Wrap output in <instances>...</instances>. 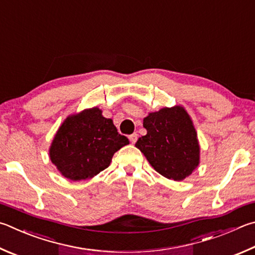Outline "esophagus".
Returning a JSON list of instances; mask_svg holds the SVG:
<instances>
[{
  "label": "esophagus",
  "instance_id": "obj_1",
  "mask_svg": "<svg viewBox=\"0 0 255 255\" xmlns=\"http://www.w3.org/2000/svg\"><path fill=\"white\" fill-rule=\"evenodd\" d=\"M137 138H138V135L136 132H133L130 136H129V140H130L131 143H135L137 141Z\"/></svg>",
  "mask_w": 255,
  "mask_h": 255
}]
</instances>
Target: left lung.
Masks as SVG:
<instances>
[{
  "label": "left lung",
  "mask_w": 255,
  "mask_h": 255,
  "mask_svg": "<svg viewBox=\"0 0 255 255\" xmlns=\"http://www.w3.org/2000/svg\"><path fill=\"white\" fill-rule=\"evenodd\" d=\"M142 126L147 133L135 146L157 173L179 182L197 168L201 159L197 131L183 106L149 113Z\"/></svg>",
  "instance_id": "obj_1"
}]
</instances>
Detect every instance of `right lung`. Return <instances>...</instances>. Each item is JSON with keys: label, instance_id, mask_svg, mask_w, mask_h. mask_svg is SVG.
Listing matches in <instances>:
<instances>
[{"label": "right lung", "instance_id": "1", "mask_svg": "<svg viewBox=\"0 0 255 255\" xmlns=\"http://www.w3.org/2000/svg\"><path fill=\"white\" fill-rule=\"evenodd\" d=\"M128 143L113 119L105 118L103 110L92 107L63 120L51 142L49 156L63 177L77 182L103 172L115 152Z\"/></svg>", "mask_w": 255, "mask_h": 255}]
</instances>
